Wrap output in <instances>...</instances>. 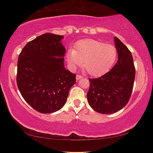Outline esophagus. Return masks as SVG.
Segmentation results:
<instances>
[{"mask_svg":"<svg viewBox=\"0 0 153 153\" xmlns=\"http://www.w3.org/2000/svg\"><path fill=\"white\" fill-rule=\"evenodd\" d=\"M82 77H83V76H80V75H77L76 79H77V80H79V79H80L81 78H82Z\"/></svg>","mask_w":153,"mask_h":153,"instance_id":"obj_1","label":"esophagus"}]
</instances>
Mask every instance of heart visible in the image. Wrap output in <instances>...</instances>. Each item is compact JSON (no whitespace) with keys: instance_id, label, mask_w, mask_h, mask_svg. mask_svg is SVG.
<instances>
[{"instance_id":"heart-1","label":"heart","mask_w":153,"mask_h":153,"mask_svg":"<svg viewBox=\"0 0 153 153\" xmlns=\"http://www.w3.org/2000/svg\"><path fill=\"white\" fill-rule=\"evenodd\" d=\"M118 51L114 46L91 39H83L68 51V63L72 68L82 63L90 76L98 77L111 70L117 62Z\"/></svg>"}]
</instances>
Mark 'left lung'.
Wrapping results in <instances>:
<instances>
[{
    "mask_svg": "<svg viewBox=\"0 0 153 153\" xmlns=\"http://www.w3.org/2000/svg\"><path fill=\"white\" fill-rule=\"evenodd\" d=\"M118 61L114 67L100 77L89 79L87 100L90 106L100 114L115 113L127 105L132 94L135 68L132 53L115 36Z\"/></svg>",
    "mask_w": 153,
    "mask_h": 153,
    "instance_id": "obj_1",
    "label": "left lung"
}]
</instances>
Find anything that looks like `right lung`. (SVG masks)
Returning a JSON list of instances; mask_svg holds the SVG:
<instances>
[{
  "instance_id": "right-lung-1",
  "label": "right lung",
  "mask_w": 153,
  "mask_h": 153,
  "mask_svg": "<svg viewBox=\"0 0 153 153\" xmlns=\"http://www.w3.org/2000/svg\"><path fill=\"white\" fill-rule=\"evenodd\" d=\"M64 36L43 34L22 49L17 63L16 83L24 100L39 112L49 114L62 109L76 74L64 67Z\"/></svg>"
}]
</instances>
